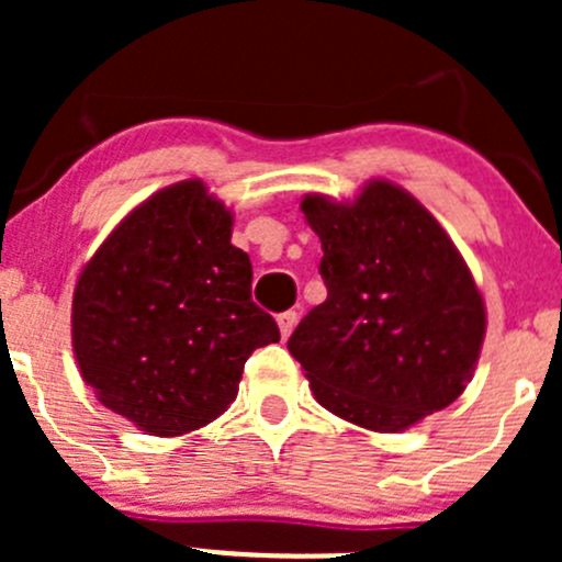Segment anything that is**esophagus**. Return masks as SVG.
Listing matches in <instances>:
<instances>
[{
	"instance_id": "1",
	"label": "esophagus",
	"mask_w": 562,
	"mask_h": 562,
	"mask_svg": "<svg viewBox=\"0 0 562 562\" xmlns=\"http://www.w3.org/2000/svg\"><path fill=\"white\" fill-rule=\"evenodd\" d=\"M296 321H299V313H296V310H288V313L277 315V326H280L282 339L291 337V331H293V328H296Z\"/></svg>"
}]
</instances>
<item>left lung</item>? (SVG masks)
Wrapping results in <instances>:
<instances>
[{
    "instance_id": "1",
    "label": "left lung",
    "mask_w": 562,
    "mask_h": 562,
    "mask_svg": "<svg viewBox=\"0 0 562 562\" xmlns=\"http://www.w3.org/2000/svg\"><path fill=\"white\" fill-rule=\"evenodd\" d=\"M321 236L326 302L288 339L315 400L372 432H402L462 394L486 310L468 263L407 190L372 179L348 203L302 198Z\"/></svg>"
}]
</instances>
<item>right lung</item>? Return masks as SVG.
I'll use <instances>...</instances> for the list:
<instances>
[{
  "label": "right lung",
  "mask_w": 562,
  "mask_h": 562,
  "mask_svg": "<svg viewBox=\"0 0 562 562\" xmlns=\"http://www.w3.org/2000/svg\"><path fill=\"white\" fill-rule=\"evenodd\" d=\"M231 228L234 214L203 181H176L135 206L78 277L81 378L108 411L157 438L223 416L252 350L280 342Z\"/></svg>",
  "instance_id": "obj_1"
}]
</instances>
